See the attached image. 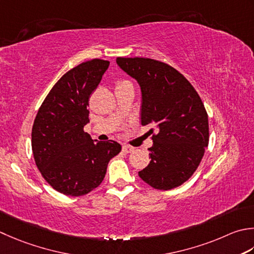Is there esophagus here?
Segmentation results:
<instances>
[{"mask_svg": "<svg viewBox=\"0 0 254 254\" xmlns=\"http://www.w3.org/2000/svg\"><path fill=\"white\" fill-rule=\"evenodd\" d=\"M122 151L124 152V153H131V152H133L134 151V147H132V146H130V145H127V144H124V145L122 146Z\"/></svg>", "mask_w": 254, "mask_h": 254, "instance_id": "34e87169", "label": "esophagus"}]
</instances>
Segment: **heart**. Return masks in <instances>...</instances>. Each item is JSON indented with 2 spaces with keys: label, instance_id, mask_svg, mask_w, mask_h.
Listing matches in <instances>:
<instances>
[{
  "label": "heart",
  "instance_id": "b5f03b06",
  "mask_svg": "<svg viewBox=\"0 0 254 254\" xmlns=\"http://www.w3.org/2000/svg\"><path fill=\"white\" fill-rule=\"evenodd\" d=\"M126 83H128V82L126 80H120L117 82V87H120V86H122V84H126Z\"/></svg>",
  "mask_w": 254,
  "mask_h": 254
}]
</instances>
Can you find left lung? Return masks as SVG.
Segmentation results:
<instances>
[{
    "label": "left lung",
    "instance_id": "8db88e82",
    "mask_svg": "<svg viewBox=\"0 0 254 254\" xmlns=\"http://www.w3.org/2000/svg\"><path fill=\"white\" fill-rule=\"evenodd\" d=\"M117 64L142 90V126L152 124L151 162L138 176L151 187L170 190L190 180L209 142L208 114L199 94L170 64L151 58L118 57Z\"/></svg>",
    "mask_w": 254,
    "mask_h": 254
}]
</instances>
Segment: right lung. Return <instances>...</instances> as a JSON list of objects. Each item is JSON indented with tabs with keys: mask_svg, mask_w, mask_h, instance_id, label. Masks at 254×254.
<instances>
[{
	"mask_svg": "<svg viewBox=\"0 0 254 254\" xmlns=\"http://www.w3.org/2000/svg\"><path fill=\"white\" fill-rule=\"evenodd\" d=\"M91 59L67 71L38 109L32 128L36 166L54 190L82 196L102 183L108 163L121 152L116 141L93 142L83 131L89 122V99L109 67Z\"/></svg>",
	"mask_w": 254,
	"mask_h": 254,
	"instance_id": "add662e5",
	"label": "right lung"
}]
</instances>
